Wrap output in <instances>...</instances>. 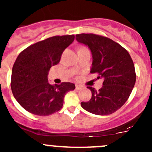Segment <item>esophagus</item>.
Masks as SVG:
<instances>
[{
	"instance_id": "1",
	"label": "esophagus",
	"mask_w": 152,
	"mask_h": 152,
	"mask_svg": "<svg viewBox=\"0 0 152 152\" xmlns=\"http://www.w3.org/2000/svg\"><path fill=\"white\" fill-rule=\"evenodd\" d=\"M82 87H83V86H82V85H76V90H78L82 89Z\"/></svg>"
}]
</instances>
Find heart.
Returning <instances> with one entry per match:
<instances>
[{
	"instance_id": "heart-1",
	"label": "heart",
	"mask_w": 152,
	"mask_h": 152,
	"mask_svg": "<svg viewBox=\"0 0 152 152\" xmlns=\"http://www.w3.org/2000/svg\"><path fill=\"white\" fill-rule=\"evenodd\" d=\"M85 48H85V47H81L80 48H79V50H82V49H85Z\"/></svg>"
}]
</instances>
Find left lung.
I'll return each mask as SVG.
<instances>
[{"label":"left lung","mask_w":152,"mask_h":152,"mask_svg":"<svg viewBox=\"0 0 152 152\" xmlns=\"http://www.w3.org/2000/svg\"><path fill=\"white\" fill-rule=\"evenodd\" d=\"M76 39L87 45L93 54L91 73L97 79L103 78L99 90L87 87L92 97L81 106L87 111L99 115L115 113L128 100L136 81L134 63L129 52L113 39L94 34H79Z\"/></svg>","instance_id":"obj_1"}]
</instances>
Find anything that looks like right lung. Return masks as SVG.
Instances as JSON below:
<instances>
[{
  "mask_svg": "<svg viewBox=\"0 0 152 152\" xmlns=\"http://www.w3.org/2000/svg\"><path fill=\"white\" fill-rule=\"evenodd\" d=\"M75 36H54L39 41L20 53L12 67L11 88L23 108L36 115L46 116L62 108L65 94L75 89L74 84L62 82L51 85L48 73L57 65L65 49Z\"/></svg>",
  "mask_w": 152,
  "mask_h": 152,
  "instance_id": "right-lung-1",
  "label": "right lung"
}]
</instances>
